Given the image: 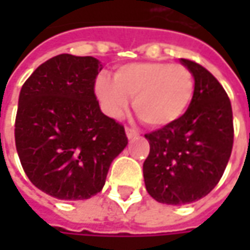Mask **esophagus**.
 <instances>
[{
	"label": "esophagus",
	"instance_id": "1",
	"mask_svg": "<svg viewBox=\"0 0 250 250\" xmlns=\"http://www.w3.org/2000/svg\"><path fill=\"white\" fill-rule=\"evenodd\" d=\"M125 132H126V138H128L129 140L136 139V138L139 136V133H138V132H136L135 129H132V128H126V129H125Z\"/></svg>",
	"mask_w": 250,
	"mask_h": 250
}]
</instances>
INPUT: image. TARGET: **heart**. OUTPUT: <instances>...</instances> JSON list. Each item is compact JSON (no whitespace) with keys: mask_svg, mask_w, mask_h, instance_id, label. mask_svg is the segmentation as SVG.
Segmentation results:
<instances>
[{"mask_svg":"<svg viewBox=\"0 0 250 250\" xmlns=\"http://www.w3.org/2000/svg\"><path fill=\"white\" fill-rule=\"evenodd\" d=\"M94 94L103 111L121 118L133 97V108L143 122L161 128L182 118L195 94V79L187 66L167 62H132L121 65L114 79L101 73Z\"/></svg>","mask_w":250,"mask_h":250,"instance_id":"b5f03b06","label":"heart"}]
</instances>
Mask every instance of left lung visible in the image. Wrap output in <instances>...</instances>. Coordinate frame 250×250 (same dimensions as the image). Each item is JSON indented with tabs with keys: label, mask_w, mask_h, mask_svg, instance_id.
<instances>
[{
	"label": "left lung",
	"mask_w": 250,
	"mask_h": 250,
	"mask_svg": "<svg viewBox=\"0 0 250 250\" xmlns=\"http://www.w3.org/2000/svg\"><path fill=\"white\" fill-rule=\"evenodd\" d=\"M193 75L195 94L182 118L145 135L150 153L145 185L159 203L182 206L208 195L223 177L234 143L226 90L202 65L179 60Z\"/></svg>",
	"instance_id": "left-lung-1"
}]
</instances>
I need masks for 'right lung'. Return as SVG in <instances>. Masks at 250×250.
Listing matches in <instances>:
<instances>
[{
  "instance_id": "right-lung-1",
  "label": "right lung",
  "mask_w": 250,
  "mask_h": 250,
  "mask_svg": "<svg viewBox=\"0 0 250 250\" xmlns=\"http://www.w3.org/2000/svg\"><path fill=\"white\" fill-rule=\"evenodd\" d=\"M103 65L60 54L42 63L19 93L16 151L34 187L61 200L99 193L126 147L124 126L104 115L94 94Z\"/></svg>"
}]
</instances>
